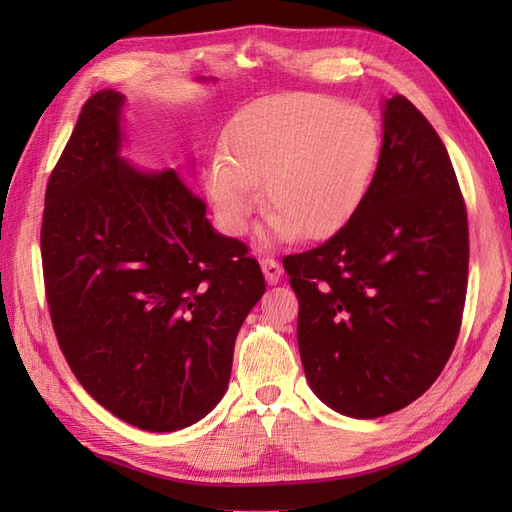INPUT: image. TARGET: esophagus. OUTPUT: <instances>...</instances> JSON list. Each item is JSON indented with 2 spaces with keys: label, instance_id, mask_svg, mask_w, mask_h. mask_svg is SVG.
Segmentation results:
<instances>
[{
  "label": "esophagus",
  "instance_id": "esophagus-1",
  "mask_svg": "<svg viewBox=\"0 0 512 512\" xmlns=\"http://www.w3.org/2000/svg\"><path fill=\"white\" fill-rule=\"evenodd\" d=\"M260 269H262V275H265V280H267L269 286H275L277 282L282 280L284 269L280 267V262H277V260H273V258H262Z\"/></svg>",
  "mask_w": 512,
  "mask_h": 512
}]
</instances>
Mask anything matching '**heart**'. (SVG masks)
Masks as SVG:
<instances>
[{
    "label": "heart",
    "instance_id": "obj_1",
    "mask_svg": "<svg viewBox=\"0 0 512 512\" xmlns=\"http://www.w3.org/2000/svg\"><path fill=\"white\" fill-rule=\"evenodd\" d=\"M226 150L213 153L205 168V188L226 232L243 235L265 183L273 211L258 232L260 245L297 235L322 239L363 205L380 158V128L365 108L327 96H271L235 119Z\"/></svg>",
    "mask_w": 512,
    "mask_h": 512
}]
</instances>
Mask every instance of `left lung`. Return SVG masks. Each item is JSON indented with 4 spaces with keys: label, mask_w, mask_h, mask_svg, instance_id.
I'll return each mask as SVG.
<instances>
[{
    "label": "left lung",
    "mask_w": 512,
    "mask_h": 512,
    "mask_svg": "<svg viewBox=\"0 0 512 512\" xmlns=\"http://www.w3.org/2000/svg\"><path fill=\"white\" fill-rule=\"evenodd\" d=\"M284 267L299 297L305 378L322 404L378 418L436 382L466 303L468 215L444 143L408 98L382 102L363 205Z\"/></svg>",
    "instance_id": "8db88e82"
}]
</instances>
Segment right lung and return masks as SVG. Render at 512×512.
<instances>
[{"instance_id": "obj_1", "label": "right lung", "mask_w": 512, "mask_h": 512, "mask_svg": "<svg viewBox=\"0 0 512 512\" xmlns=\"http://www.w3.org/2000/svg\"><path fill=\"white\" fill-rule=\"evenodd\" d=\"M123 106L115 89L85 102L46 185V301L83 389L121 421L164 433L220 404L237 333L267 286L173 168L121 156Z\"/></svg>"}]
</instances>
